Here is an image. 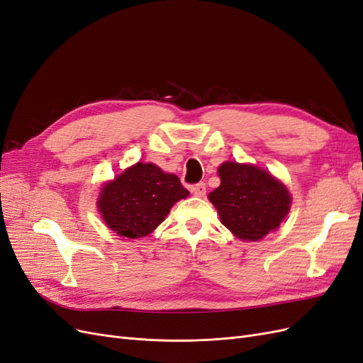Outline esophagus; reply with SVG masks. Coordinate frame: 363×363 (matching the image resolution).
<instances>
[{
    "instance_id": "obj_1",
    "label": "esophagus",
    "mask_w": 363,
    "mask_h": 363,
    "mask_svg": "<svg viewBox=\"0 0 363 363\" xmlns=\"http://www.w3.org/2000/svg\"><path fill=\"white\" fill-rule=\"evenodd\" d=\"M206 183H196L194 186H191V192L195 195V196H204L206 195Z\"/></svg>"
}]
</instances>
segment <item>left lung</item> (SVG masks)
<instances>
[{"instance_id":"8db88e82","label":"left lung","mask_w":363,"mask_h":363,"mask_svg":"<svg viewBox=\"0 0 363 363\" xmlns=\"http://www.w3.org/2000/svg\"><path fill=\"white\" fill-rule=\"evenodd\" d=\"M220 184L208 199L220 222L242 240L257 242L277 230L289 215L291 195L270 172L255 165L223 162Z\"/></svg>"}]
</instances>
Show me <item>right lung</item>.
<instances>
[{
    "mask_svg": "<svg viewBox=\"0 0 363 363\" xmlns=\"http://www.w3.org/2000/svg\"><path fill=\"white\" fill-rule=\"evenodd\" d=\"M187 195L177 176L138 162L102 187L97 207L108 228L121 237L140 239L164 222L171 207Z\"/></svg>",
    "mask_w": 363,
    "mask_h": 363,
    "instance_id": "add662e5",
    "label": "right lung"
}]
</instances>
